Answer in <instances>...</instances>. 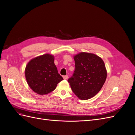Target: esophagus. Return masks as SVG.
I'll use <instances>...</instances> for the list:
<instances>
[{
  "instance_id": "34e87169",
  "label": "esophagus",
  "mask_w": 135,
  "mask_h": 135,
  "mask_svg": "<svg viewBox=\"0 0 135 135\" xmlns=\"http://www.w3.org/2000/svg\"><path fill=\"white\" fill-rule=\"evenodd\" d=\"M68 75H64V76H63V78L65 80H66L68 79Z\"/></svg>"
}]
</instances>
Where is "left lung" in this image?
Instances as JSON below:
<instances>
[{
  "mask_svg": "<svg viewBox=\"0 0 135 135\" xmlns=\"http://www.w3.org/2000/svg\"><path fill=\"white\" fill-rule=\"evenodd\" d=\"M75 71L68 82L80 100H88L101 90L107 76L104 61L95 54L80 52L74 56Z\"/></svg>",
  "mask_w": 135,
  "mask_h": 135,
  "instance_id": "1",
  "label": "left lung"
}]
</instances>
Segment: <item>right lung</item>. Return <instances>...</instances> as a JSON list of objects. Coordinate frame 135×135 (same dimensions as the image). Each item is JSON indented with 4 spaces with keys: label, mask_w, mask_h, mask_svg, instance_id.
Instances as JSON below:
<instances>
[{
    "label": "right lung",
    "mask_w": 135,
    "mask_h": 135,
    "mask_svg": "<svg viewBox=\"0 0 135 135\" xmlns=\"http://www.w3.org/2000/svg\"><path fill=\"white\" fill-rule=\"evenodd\" d=\"M54 56L44 54L31 59L26 65L25 74L28 86L40 95L54 91L63 78L54 63Z\"/></svg>",
    "instance_id": "add662e5"
}]
</instances>
